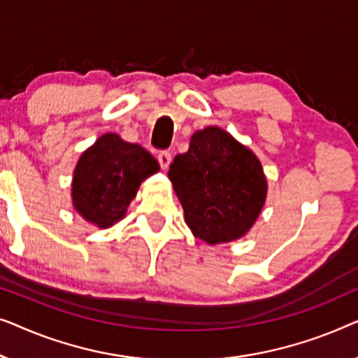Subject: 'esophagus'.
Masks as SVG:
<instances>
[{
  "instance_id": "esophagus-1",
  "label": "esophagus",
  "mask_w": 358,
  "mask_h": 358,
  "mask_svg": "<svg viewBox=\"0 0 358 358\" xmlns=\"http://www.w3.org/2000/svg\"><path fill=\"white\" fill-rule=\"evenodd\" d=\"M157 160H159V164H160V169L167 170L170 162H172V154H170L169 150H162V152L157 155Z\"/></svg>"
}]
</instances>
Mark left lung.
Listing matches in <instances>:
<instances>
[{"label":"left lung","mask_w":358,"mask_h":358,"mask_svg":"<svg viewBox=\"0 0 358 358\" xmlns=\"http://www.w3.org/2000/svg\"><path fill=\"white\" fill-rule=\"evenodd\" d=\"M169 178L191 234L209 245L245 236L268 198L259 159L219 127L193 133L188 150L170 164Z\"/></svg>","instance_id":"1"}]
</instances>
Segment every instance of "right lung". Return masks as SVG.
Masks as SVG:
<instances>
[{"label": "right lung", "mask_w": 358, "mask_h": 358, "mask_svg": "<svg viewBox=\"0 0 358 358\" xmlns=\"http://www.w3.org/2000/svg\"><path fill=\"white\" fill-rule=\"evenodd\" d=\"M160 170L139 144L117 133H105L80 154L71 181L76 213L99 229H108L127 215L141 183Z\"/></svg>", "instance_id": "right-lung-1"}]
</instances>
